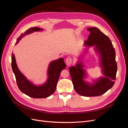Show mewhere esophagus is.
Wrapping results in <instances>:
<instances>
[{
  "label": "esophagus",
  "mask_w": 128,
  "mask_h": 128,
  "mask_svg": "<svg viewBox=\"0 0 128 128\" xmlns=\"http://www.w3.org/2000/svg\"><path fill=\"white\" fill-rule=\"evenodd\" d=\"M72 58L70 56H68L66 59V64L69 66H70L72 64Z\"/></svg>",
  "instance_id": "34e87169"
}]
</instances>
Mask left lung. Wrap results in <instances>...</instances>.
<instances>
[{"instance_id":"obj_1","label":"left lung","mask_w":128,"mask_h":128,"mask_svg":"<svg viewBox=\"0 0 128 128\" xmlns=\"http://www.w3.org/2000/svg\"><path fill=\"white\" fill-rule=\"evenodd\" d=\"M90 32L84 45L87 47L95 46L94 48L100 55V65L104 77H100L92 84L83 80L86 72L83 69L82 63L69 68L74 88L78 94L85 96H101L114 86L117 72L115 51L109 37L96 27L88 28Z\"/></svg>"}]
</instances>
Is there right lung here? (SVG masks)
<instances>
[{"label": "right lung", "mask_w": 128, "mask_h": 128, "mask_svg": "<svg viewBox=\"0 0 128 128\" xmlns=\"http://www.w3.org/2000/svg\"><path fill=\"white\" fill-rule=\"evenodd\" d=\"M38 27H32L22 34L16 42L18 44L21 38L34 32L42 30ZM66 67L63 58L54 60L50 64L48 69V79L46 83L40 86H36L27 80L19 70L15 61L14 54H12V68L16 78L18 86L20 90L30 97L34 98H45L52 94L56 91V84L61 71Z\"/></svg>", "instance_id": "obj_1"}]
</instances>
